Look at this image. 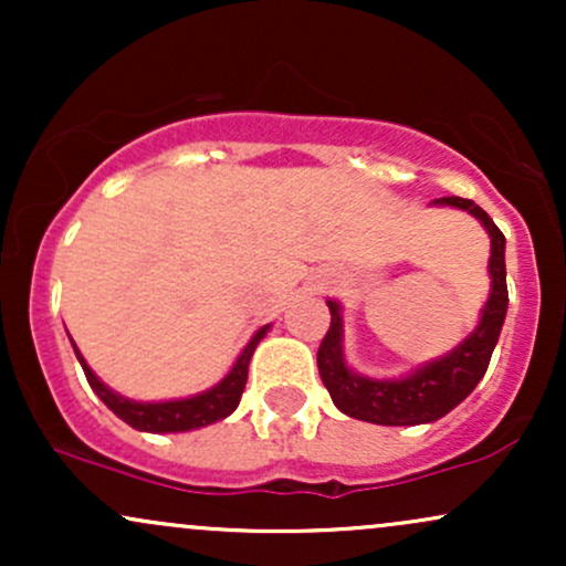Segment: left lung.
Wrapping results in <instances>:
<instances>
[{"instance_id": "left-lung-1", "label": "left lung", "mask_w": 566, "mask_h": 566, "mask_svg": "<svg viewBox=\"0 0 566 566\" xmlns=\"http://www.w3.org/2000/svg\"><path fill=\"white\" fill-rule=\"evenodd\" d=\"M441 207H458L473 216L490 233V301L484 303L482 319L476 329L465 337L450 354L439 356L437 361L418 367L407 378L378 380L356 375L343 359V316L340 303L327 301L329 305V329L324 335L316 365L324 388L333 396L335 407L348 418L367 420L378 426H420L444 418L450 409L469 396L476 382L484 378L490 367L492 350L503 329L505 311H509V287H505V237L492 223L479 205L463 197H441L433 201Z\"/></svg>"}]
</instances>
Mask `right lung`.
<instances>
[{
    "label": "right lung",
    "instance_id": "right-lung-1",
    "mask_svg": "<svg viewBox=\"0 0 566 566\" xmlns=\"http://www.w3.org/2000/svg\"><path fill=\"white\" fill-rule=\"evenodd\" d=\"M265 333H269V327H261L255 335H252V340L247 343L242 354H239L237 365L231 367V373L226 375L218 386L207 388V391H201L197 396H188V399H175V401H133V399H125V396L114 394L106 382L95 378V373L87 367V361H84L80 348L74 346V350H76V359H80V365L84 369V378L90 382V388L101 396L103 405L112 409L116 418H122L127 426L138 428V431L178 433V431H193V428L210 426L216 423V420L229 418L233 409L239 407L252 350H255L258 343L263 340Z\"/></svg>",
    "mask_w": 566,
    "mask_h": 566
}]
</instances>
